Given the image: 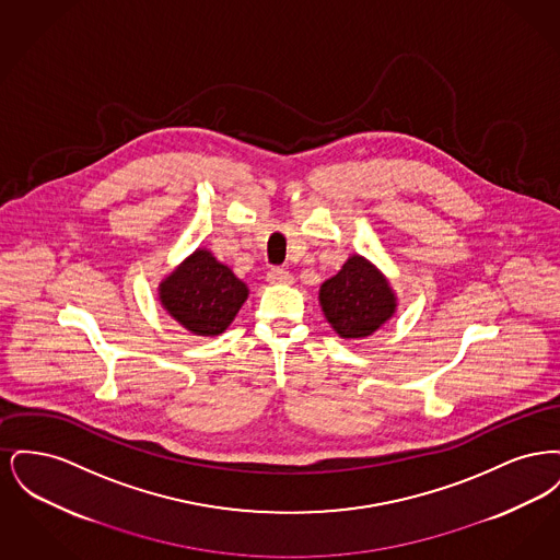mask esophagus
<instances>
[{"instance_id":"esophagus-1","label":"esophagus","mask_w":560,"mask_h":560,"mask_svg":"<svg viewBox=\"0 0 560 560\" xmlns=\"http://www.w3.org/2000/svg\"><path fill=\"white\" fill-rule=\"evenodd\" d=\"M267 281L272 285H288V283H292L293 277L285 268L275 267L268 270Z\"/></svg>"}]
</instances>
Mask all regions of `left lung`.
<instances>
[{
  "mask_svg": "<svg viewBox=\"0 0 560 560\" xmlns=\"http://www.w3.org/2000/svg\"><path fill=\"white\" fill-rule=\"evenodd\" d=\"M323 315L345 340H363L397 313V293L368 258L352 254L319 290Z\"/></svg>",
  "mask_w": 560,
  "mask_h": 560,
  "instance_id": "obj_1",
  "label": "left lung"
}]
</instances>
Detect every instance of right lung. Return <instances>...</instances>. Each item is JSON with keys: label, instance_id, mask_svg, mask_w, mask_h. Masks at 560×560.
Wrapping results in <instances>:
<instances>
[{"label": "right lung", "instance_id": "obj_1", "mask_svg": "<svg viewBox=\"0 0 560 560\" xmlns=\"http://www.w3.org/2000/svg\"><path fill=\"white\" fill-rule=\"evenodd\" d=\"M158 292L165 313L203 338L224 334L249 295L247 285L206 247H197L165 275Z\"/></svg>", "mask_w": 560, "mask_h": 560}]
</instances>
